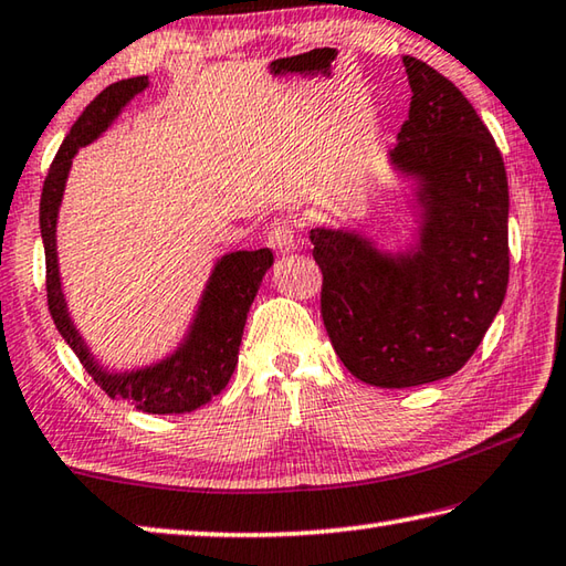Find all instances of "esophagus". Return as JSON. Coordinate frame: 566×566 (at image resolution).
<instances>
[{"instance_id":"1","label":"esophagus","mask_w":566,"mask_h":566,"mask_svg":"<svg viewBox=\"0 0 566 566\" xmlns=\"http://www.w3.org/2000/svg\"><path fill=\"white\" fill-rule=\"evenodd\" d=\"M266 242L270 248L280 254H290L296 250V240H294V228L290 220H274L270 224V232H266Z\"/></svg>"}]
</instances>
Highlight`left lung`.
Instances as JSON below:
<instances>
[{"instance_id":"left-lung-1","label":"left lung","mask_w":566,"mask_h":566,"mask_svg":"<svg viewBox=\"0 0 566 566\" xmlns=\"http://www.w3.org/2000/svg\"><path fill=\"white\" fill-rule=\"evenodd\" d=\"M410 96L390 163L420 182L418 250L381 254L346 230H312L322 318L358 381L410 388L453 376L475 354L510 280L507 172L460 88L403 56Z\"/></svg>"}]
</instances>
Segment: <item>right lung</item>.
Here are the masks:
<instances>
[{
	"mask_svg": "<svg viewBox=\"0 0 566 566\" xmlns=\"http://www.w3.org/2000/svg\"><path fill=\"white\" fill-rule=\"evenodd\" d=\"M148 86V76H133L111 84L91 101L61 143L54 163L44 178L39 202V228L46 254V302L59 334L74 348L86 374L106 390L111 398L126 400L143 413H190L220 394L230 384L238 366L244 322L260 290L264 272L270 270L272 250L230 252L214 264L205 286L198 316L180 348L166 361L130 374H108L88 354L84 338L71 324L64 294H61L56 266V214L64 195L71 158L86 143L96 140L128 101Z\"/></svg>",
	"mask_w": 566,
	"mask_h": 566,
	"instance_id": "right-lung-1",
	"label": "right lung"
}]
</instances>
